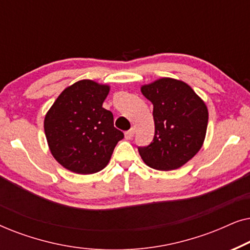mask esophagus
Returning <instances> with one entry per match:
<instances>
[{
	"instance_id": "obj_1",
	"label": "esophagus",
	"mask_w": 250,
	"mask_h": 250,
	"mask_svg": "<svg viewBox=\"0 0 250 250\" xmlns=\"http://www.w3.org/2000/svg\"><path fill=\"white\" fill-rule=\"evenodd\" d=\"M133 135H134V128H131V129H128L127 132H125L126 140H131L133 138Z\"/></svg>"
}]
</instances>
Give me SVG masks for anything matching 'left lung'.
<instances>
[{
	"mask_svg": "<svg viewBox=\"0 0 250 250\" xmlns=\"http://www.w3.org/2000/svg\"><path fill=\"white\" fill-rule=\"evenodd\" d=\"M141 92L153 104L155 136L149 146H140V156L151 168H179L204 145L207 105L187 83L169 77L142 85Z\"/></svg>",
	"mask_w": 250,
	"mask_h": 250,
	"instance_id": "8db88e82",
	"label": "left lung"
}]
</instances>
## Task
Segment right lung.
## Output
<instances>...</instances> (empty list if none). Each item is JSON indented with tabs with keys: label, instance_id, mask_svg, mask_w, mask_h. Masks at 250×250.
<instances>
[{
	"label": "right lung",
	"instance_id": "right-lung-1",
	"mask_svg": "<svg viewBox=\"0 0 250 250\" xmlns=\"http://www.w3.org/2000/svg\"><path fill=\"white\" fill-rule=\"evenodd\" d=\"M107 84L82 80L64 88L44 118L47 146L54 159L70 172L93 174L108 165L123 132L111 111L102 107Z\"/></svg>",
	"mask_w": 250,
	"mask_h": 250
}]
</instances>
